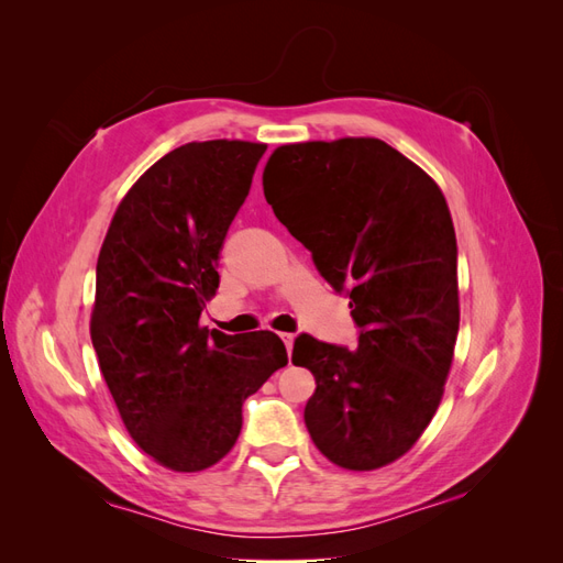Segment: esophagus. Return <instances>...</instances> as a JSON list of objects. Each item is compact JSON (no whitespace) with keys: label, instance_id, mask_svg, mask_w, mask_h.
<instances>
[{"label":"esophagus","instance_id":"34e87169","mask_svg":"<svg viewBox=\"0 0 563 563\" xmlns=\"http://www.w3.org/2000/svg\"><path fill=\"white\" fill-rule=\"evenodd\" d=\"M282 340H284V345H286V350L291 352L294 350V340H296V335L294 333H282Z\"/></svg>","mask_w":563,"mask_h":563}]
</instances>
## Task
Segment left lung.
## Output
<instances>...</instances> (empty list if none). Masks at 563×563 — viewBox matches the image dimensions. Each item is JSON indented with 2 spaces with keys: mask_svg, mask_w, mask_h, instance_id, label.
<instances>
[{
  "mask_svg": "<svg viewBox=\"0 0 563 563\" xmlns=\"http://www.w3.org/2000/svg\"><path fill=\"white\" fill-rule=\"evenodd\" d=\"M265 199L321 277L347 291L360 347L302 333L291 362L312 371L305 406L333 465L378 470L413 449L434 418L460 323L457 246L444 192L378 139L282 145Z\"/></svg>",
  "mask_w": 563,
  "mask_h": 563,
  "instance_id": "obj_1",
  "label": "left lung"
}]
</instances>
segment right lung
Here are the masks:
<instances>
[{
    "instance_id": "right-lung-1",
    "label": "right lung",
    "mask_w": 563,
    "mask_h": 563,
    "mask_svg": "<svg viewBox=\"0 0 563 563\" xmlns=\"http://www.w3.org/2000/svg\"><path fill=\"white\" fill-rule=\"evenodd\" d=\"M265 143L203 141L168 152L119 201L96 265L91 343L131 439L174 472L216 465L242 432V404L288 364L277 333L199 323L218 258Z\"/></svg>"
}]
</instances>
